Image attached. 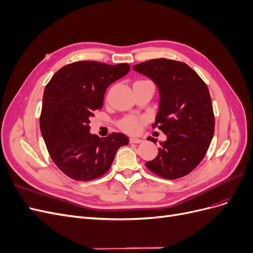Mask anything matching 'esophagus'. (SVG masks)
Wrapping results in <instances>:
<instances>
[{
  "label": "esophagus",
  "instance_id": "1",
  "mask_svg": "<svg viewBox=\"0 0 253 253\" xmlns=\"http://www.w3.org/2000/svg\"><path fill=\"white\" fill-rule=\"evenodd\" d=\"M129 142H131V143H140V142H142V140L139 139V138H134V137H132V138H129Z\"/></svg>",
  "mask_w": 253,
  "mask_h": 253
}]
</instances>
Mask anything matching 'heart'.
Instances as JSON below:
<instances>
[{
	"label": "heart",
	"instance_id": "heart-1",
	"mask_svg": "<svg viewBox=\"0 0 253 253\" xmlns=\"http://www.w3.org/2000/svg\"><path fill=\"white\" fill-rule=\"evenodd\" d=\"M140 122H141L140 118L134 116V115H128V116H126L122 119H120L118 121L117 126H119V128L122 129V131L129 134H134L138 132V129L140 127Z\"/></svg>",
	"mask_w": 253,
	"mask_h": 253
}]
</instances>
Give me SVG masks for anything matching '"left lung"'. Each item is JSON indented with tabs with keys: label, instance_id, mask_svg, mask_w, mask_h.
<instances>
[{
	"label": "left lung",
	"instance_id": "obj_1",
	"mask_svg": "<svg viewBox=\"0 0 253 253\" xmlns=\"http://www.w3.org/2000/svg\"><path fill=\"white\" fill-rule=\"evenodd\" d=\"M158 86L159 110L153 127L167 135L158 155L145 163L160 177L176 179L192 172L205 157L214 134V113L208 86L186 63L153 59L133 66ZM149 140L155 142L154 138Z\"/></svg>",
	"mask_w": 253,
	"mask_h": 253
}]
</instances>
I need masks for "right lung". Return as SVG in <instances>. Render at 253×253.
I'll use <instances>...</instances> for the list:
<instances>
[{"instance_id":"right-lung-1","label":"right lung","mask_w":253,"mask_h":253,"mask_svg":"<svg viewBox=\"0 0 253 253\" xmlns=\"http://www.w3.org/2000/svg\"><path fill=\"white\" fill-rule=\"evenodd\" d=\"M128 71L126 63L78 61L60 68L45 86L40 129L52 162L70 178L100 177L117 150L128 143L122 133L103 138L89 133V119L101 110L106 88Z\"/></svg>"}]
</instances>
